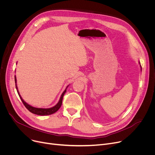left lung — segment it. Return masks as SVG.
Returning a JSON list of instances; mask_svg holds the SVG:
<instances>
[{"instance_id":"1","label":"left lung","mask_w":155,"mask_h":155,"mask_svg":"<svg viewBox=\"0 0 155 155\" xmlns=\"http://www.w3.org/2000/svg\"><path fill=\"white\" fill-rule=\"evenodd\" d=\"M141 70H142V69H141Z\"/></svg>"}]
</instances>
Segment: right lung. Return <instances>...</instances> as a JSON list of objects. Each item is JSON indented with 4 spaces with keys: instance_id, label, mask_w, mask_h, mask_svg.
<instances>
[{
    "instance_id": "obj_1",
    "label": "right lung",
    "mask_w": 155,
    "mask_h": 155,
    "mask_svg": "<svg viewBox=\"0 0 155 155\" xmlns=\"http://www.w3.org/2000/svg\"><path fill=\"white\" fill-rule=\"evenodd\" d=\"M15 83L16 84V78H15ZM15 87H16V89H17V91H18V93L19 94V96L20 97V98L23 103V104L24 105V106H25L26 107V109L30 111L31 112L35 114H36V115H39V116H47V115H50V114H52L56 112L57 110H58L60 107L61 105L62 104V101H63V97L65 94V92H67V87L66 88V89H65L64 91L63 92L61 97H60V99L58 102V103L55 106L51 107V108H49V109H42V108H36V107H33L31 106V105H29V104H28L26 102H25L24 101V100L22 99V97H21V95H19V93L18 91V87H17V85H16L15 84Z\"/></svg>"
}]
</instances>
